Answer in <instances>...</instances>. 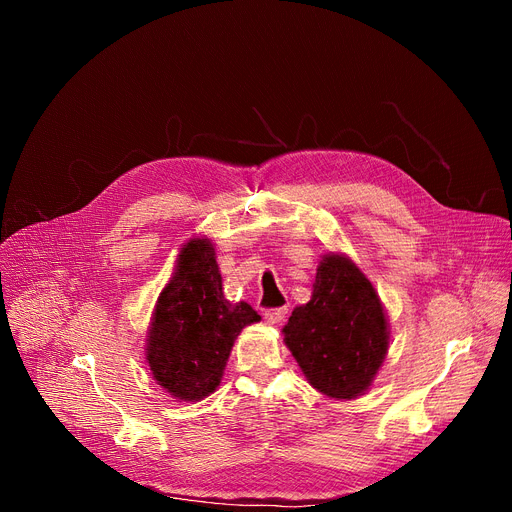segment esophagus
I'll use <instances>...</instances> for the list:
<instances>
[{"label": "esophagus", "mask_w": 512, "mask_h": 512, "mask_svg": "<svg viewBox=\"0 0 512 512\" xmlns=\"http://www.w3.org/2000/svg\"><path fill=\"white\" fill-rule=\"evenodd\" d=\"M286 313H288L286 307H276V309H267L263 315L267 324H280V321L286 317Z\"/></svg>", "instance_id": "1"}]
</instances>
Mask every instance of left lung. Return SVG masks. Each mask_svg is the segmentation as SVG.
I'll return each mask as SVG.
<instances>
[{
  "label": "left lung",
  "instance_id": "left-lung-1",
  "mask_svg": "<svg viewBox=\"0 0 512 512\" xmlns=\"http://www.w3.org/2000/svg\"><path fill=\"white\" fill-rule=\"evenodd\" d=\"M282 332L307 382L338 400L361 396L388 353L378 292L351 259L334 253L317 265L311 301L292 311Z\"/></svg>",
  "mask_w": 512,
  "mask_h": 512
}]
</instances>
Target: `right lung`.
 I'll list each match as a JSON object with an SVG mask.
<instances>
[{"instance_id": "obj_1", "label": "right lung", "mask_w": 512, "mask_h": 512, "mask_svg": "<svg viewBox=\"0 0 512 512\" xmlns=\"http://www.w3.org/2000/svg\"><path fill=\"white\" fill-rule=\"evenodd\" d=\"M259 319L251 305L224 299L213 245L193 238L155 305L147 342L153 378L178 400L209 396L220 386L234 338Z\"/></svg>"}]
</instances>
